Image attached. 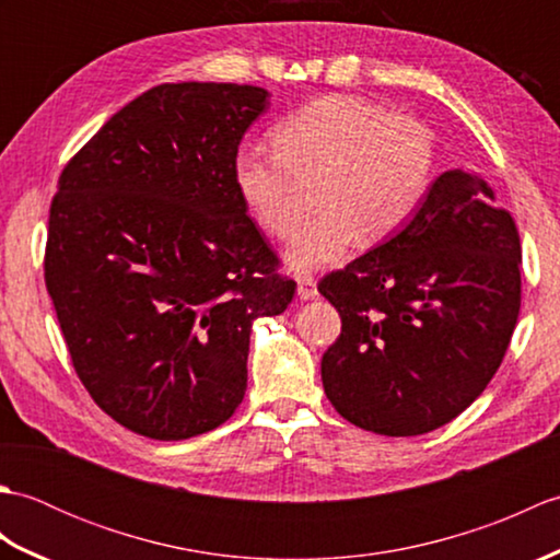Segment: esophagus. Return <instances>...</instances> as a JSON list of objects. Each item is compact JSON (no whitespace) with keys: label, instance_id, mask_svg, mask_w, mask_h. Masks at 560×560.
I'll use <instances>...</instances> for the list:
<instances>
[{"label":"esophagus","instance_id":"1","mask_svg":"<svg viewBox=\"0 0 560 560\" xmlns=\"http://www.w3.org/2000/svg\"><path fill=\"white\" fill-rule=\"evenodd\" d=\"M299 299L301 301L317 299V283L311 273H303V277H299Z\"/></svg>","mask_w":560,"mask_h":560}]
</instances>
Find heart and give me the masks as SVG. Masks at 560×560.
Masks as SVG:
<instances>
[{"label": "heart", "instance_id": "b5f03b06", "mask_svg": "<svg viewBox=\"0 0 560 560\" xmlns=\"http://www.w3.org/2000/svg\"><path fill=\"white\" fill-rule=\"evenodd\" d=\"M273 156L243 149L233 183L267 235L301 223V185L315 183L317 217L287 253L293 271L331 267L359 245L385 241L419 209L433 173V135L421 120L353 96H323L269 132Z\"/></svg>", "mask_w": 560, "mask_h": 560}]
</instances>
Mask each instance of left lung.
<instances>
[{
  "instance_id": "left-lung-1",
  "label": "left lung",
  "mask_w": 560,
  "mask_h": 560,
  "mask_svg": "<svg viewBox=\"0 0 560 560\" xmlns=\"http://www.w3.org/2000/svg\"><path fill=\"white\" fill-rule=\"evenodd\" d=\"M522 247L489 183L447 171L401 231L319 281L341 335L323 355L343 419L392 438L455 419L491 383L520 315Z\"/></svg>"
}]
</instances>
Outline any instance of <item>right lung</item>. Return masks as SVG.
<instances>
[{"mask_svg": "<svg viewBox=\"0 0 560 560\" xmlns=\"http://www.w3.org/2000/svg\"><path fill=\"white\" fill-rule=\"evenodd\" d=\"M269 91L161 83L115 113L57 183L45 283L83 387L144 438L229 421L247 389L249 331L295 281L233 183Z\"/></svg>", "mask_w": 560, "mask_h": 560, "instance_id": "1", "label": "right lung"}]
</instances>
